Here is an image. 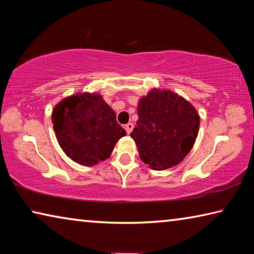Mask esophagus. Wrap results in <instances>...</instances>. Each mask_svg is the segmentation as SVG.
<instances>
[{"label":"esophagus","mask_w":254,"mask_h":254,"mask_svg":"<svg viewBox=\"0 0 254 254\" xmlns=\"http://www.w3.org/2000/svg\"><path fill=\"white\" fill-rule=\"evenodd\" d=\"M133 127H134V126H133V123H127V126H126V131H127V134H130V133L132 132Z\"/></svg>","instance_id":"esophagus-1"}]
</instances>
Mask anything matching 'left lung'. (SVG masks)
<instances>
[{
	"label": "left lung",
	"instance_id": "obj_1",
	"mask_svg": "<svg viewBox=\"0 0 254 254\" xmlns=\"http://www.w3.org/2000/svg\"><path fill=\"white\" fill-rule=\"evenodd\" d=\"M137 115L131 136L141 160L154 170L182 162L198 133L199 117L194 106L173 92L152 89L140 100Z\"/></svg>",
	"mask_w": 254,
	"mask_h": 254
}]
</instances>
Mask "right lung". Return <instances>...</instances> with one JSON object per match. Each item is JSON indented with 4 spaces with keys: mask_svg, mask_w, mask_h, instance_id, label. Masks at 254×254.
Instances as JSON below:
<instances>
[{
    "mask_svg": "<svg viewBox=\"0 0 254 254\" xmlns=\"http://www.w3.org/2000/svg\"><path fill=\"white\" fill-rule=\"evenodd\" d=\"M54 130L68 157L84 166L111 156L126 130L100 94H77L65 98L53 112Z\"/></svg>",
    "mask_w": 254,
    "mask_h": 254,
    "instance_id": "add662e5",
    "label": "right lung"
}]
</instances>
